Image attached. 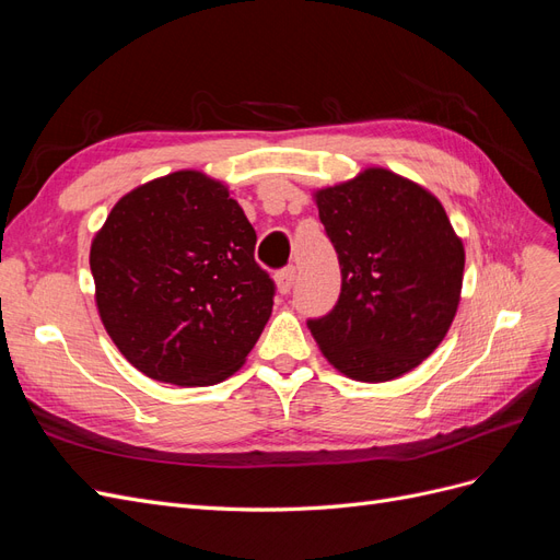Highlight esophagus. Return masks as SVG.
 Instances as JSON below:
<instances>
[{"label":"esophagus","mask_w":560,"mask_h":560,"mask_svg":"<svg viewBox=\"0 0 560 560\" xmlns=\"http://www.w3.org/2000/svg\"><path fill=\"white\" fill-rule=\"evenodd\" d=\"M294 280H296V268L294 266H287V268L278 270V276H276L278 292L280 294H290V290L294 287Z\"/></svg>","instance_id":"obj_1"}]
</instances>
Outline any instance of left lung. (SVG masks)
<instances>
[{
    "instance_id": "1",
    "label": "left lung",
    "mask_w": 560,
    "mask_h": 560,
    "mask_svg": "<svg viewBox=\"0 0 560 560\" xmlns=\"http://www.w3.org/2000/svg\"><path fill=\"white\" fill-rule=\"evenodd\" d=\"M341 294L308 329L341 374L393 381L430 358L455 317L465 249L430 191L383 167L315 194Z\"/></svg>"
}]
</instances>
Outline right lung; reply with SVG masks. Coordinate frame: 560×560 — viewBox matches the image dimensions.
<instances>
[{
  "label": "right lung",
  "instance_id": "obj_1",
  "mask_svg": "<svg viewBox=\"0 0 560 560\" xmlns=\"http://www.w3.org/2000/svg\"><path fill=\"white\" fill-rule=\"evenodd\" d=\"M257 233L224 184L194 171L154 179L112 208L91 245L103 325L154 381L214 385L238 369L273 311Z\"/></svg>",
  "mask_w": 560,
  "mask_h": 560
}]
</instances>
